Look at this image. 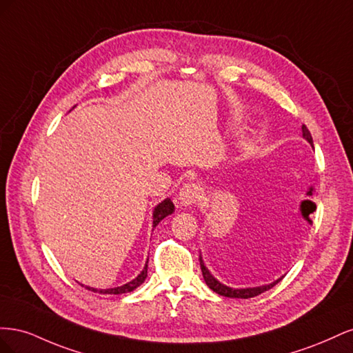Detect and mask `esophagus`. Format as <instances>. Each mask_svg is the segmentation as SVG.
<instances>
[{
  "mask_svg": "<svg viewBox=\"0 0 353 353\" xmlns=\"http://www.w3.org/2000/svg\"><path fill=\"white\" fill-rule=\"evenodd\" d=\"M200 197H201V188H200V185H197L194 183L185 184L183 188L179 190V194H178L179 205L184 208L196 205V203L200 200Z\"/></svg>",
  "mask_w": 353,
  "mask_h": 353,
  "instance_id": "esophagus-1",
  "label": "esophagus"
}]
</instances>
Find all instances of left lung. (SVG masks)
Instances as JSON below:
<instances>
[{"label": "left lung", "mask_w": 353, "mask_h": 353, "mask_svg": "<svg viewBox=\"0 0 353 353\" xmlns=\"http://www.w3.org/2000/svg\"><path fill=\"white\" fill-rule=\"evenodd\" d=\"M302 132H303V138L305 140L311 144L314 147V141H312V135L311 132H309L307 128L303 125L302 126ZM200 268H201V274H203V279H205L206 284L209 285L210 290H213L215 293L221 294V296H225V297H236V299H250V297H254V296H259L261 293L270 290V288H272L276 283H280L283 280L279 279L276 281L271 283V284H265V285H259V287H248V288H232V287H228L225 284L219 283L215 276H213L209 270L205 266V262H203L201 256H200Z\"/></svg>", "instance_id": "left-lung-1"}]
</instances>
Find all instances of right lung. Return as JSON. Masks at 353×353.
<instances>
[{"mask_svg": "<svg viewBox=\"0 0 353 353\" xmlns=\"http://www.w3.org/2000/svg\"><path fill=\"white\" fill-rule=\"evenodd\" d=\"M175 210V206L174 203L170 201V199H165L162 203H159V205L154 208L153 210V228L157 225V223L162 221L163 218H166L168 215H170ZM147 268H148V259L145 262V266L144 270L138 274V276H135V279L130 283H126L123 285H119V287H114V288H105V290H99V288H92V287H85L88 288V290L91 292H95V293H101V294H122V293H130L132 290H135L137 287H140L144 280L147 279Z\"/></svg>", "mask_w": 353, "mask_h": 353, "instance_id": "obj_1", "label": "right lung"}]
</instances>
